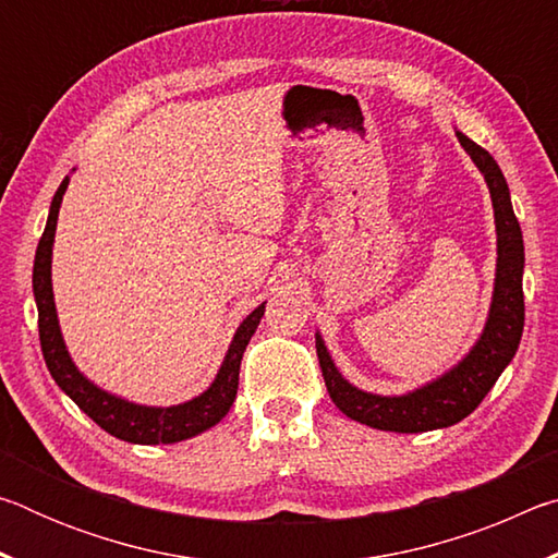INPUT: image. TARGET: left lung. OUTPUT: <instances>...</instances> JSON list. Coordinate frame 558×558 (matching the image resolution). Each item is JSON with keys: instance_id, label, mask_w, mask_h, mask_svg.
<instances>
[{"instance_id": "8db88e82", "label": "left lung", "mask_w": 558, "mask_h": 558, "mask_svg": "<svg viewBox=\"0 0 558 558\" xmlns=\"http://www.w3.org/2000/svg\"><path fill=\"white\" fill-rule=\"evenodd\" d=\"M460 145L485 174L495 206L497 223V278L493 307H489L483 337L472 352L452 366L440 379L405 396H376L359 391L337 372L332 356L327 354L323 337L317 335V359L323 369L329 399L344 415L364 426L393 433H426L448 428L477 409L487 391L493 389L505 366L512 362L524 329V241L522 229L509 202V186L502 169L497 167L487 149L472 143L458 132Z\"/></svg>"}]
</instances>
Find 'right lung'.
Wrapping results in <instances>:
<instances>
[{"mask_svg": "<svg viewBox=\"0 0 558 558\" xmlns=\"http://www.w3.org/2000/svg\"><path fill=\"white\" fill-rule=\"evenodd\" d=\"M69 186V177L63 179L59 192L53 194L49 221L41 233L39 248L34 258V298L39 307V339L46 366L53 376V381L71 396L75 405L83 413H88L98 426L120 440L137 442V446H157V442H177L192 438L196 433L211 428L229 413L231 403L239 391V369L245 352V344L251 342L253 332L260 323L266 305H258L253 313L243 319L241 327L235 329L233 342L226 352L219 374L214 384L196 399L169 405V409H153V405H137L125 399H118L108 391H100L96 384H90L83 376L65 352L59 317H56L53 290H51V245L56 233V221H59V209L63 202V192Z\"/></svg>", "mask_w": 558, "mask_h": 558, "instance_id": "1", "label": "right lung"}]
</instances>
